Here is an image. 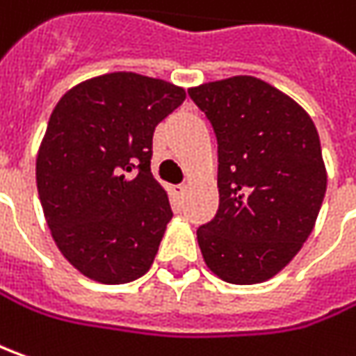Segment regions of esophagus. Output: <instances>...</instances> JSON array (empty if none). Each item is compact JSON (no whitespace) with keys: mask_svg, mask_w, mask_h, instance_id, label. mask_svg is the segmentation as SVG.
<instances>
[{"mask_svg":"<svg viewBox=\"0 0 356 356\" xmlns=\"http://www.w3.org/2000/svg\"><path fill=\"white\" fill-rule=\"evenodd\" d=\"M185 191H187L185 185H175V187H173V193H175L177 197H183V195H185Z\"/></svg>","mask_w":356,"mask_h":356,"instance_id":"obj_1","label":"esophagus"}]
</instances>
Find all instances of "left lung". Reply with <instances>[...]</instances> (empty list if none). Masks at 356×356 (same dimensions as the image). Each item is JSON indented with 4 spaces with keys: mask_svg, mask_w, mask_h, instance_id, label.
Wrapping results in <instances>:
<instances>
[{
    "mask_svg": "<svg viewBox=\"0 0 356 356\" xmlns=\"http://www.w3.org/2000/svg\"><path fill=\"white\" fill-rule=\"evenodd\" d=\"M218 141V211L197 230L209 270L228 284H260L312 234L327 189L319 134L288 94L254 76L189 88Z\"/></svg>",
    "mask_w": 356,
    "mask_h": 356,
    "instance_id": "obj_1",
    "label": "left lung"
}]
</instances>
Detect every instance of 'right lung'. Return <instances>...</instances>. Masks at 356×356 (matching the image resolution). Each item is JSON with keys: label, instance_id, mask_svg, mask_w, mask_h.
I'll return each mask as SVG.
<instances>
[{"label": "right lung", "instance_id": "1", "mask_svg": "<svg viewBox=\"0 0 356 356\" xmlns=\"http://www.w3.org/2000/svg\"><path fill=\"white\" fill-rule=\"evenodd\" d=\"M185 90L136 72L72 86L55 106L37 154V191L58 250L100 284H128L154 264L171 220L152 175L155 126Z\"/></svg>", "mask_w": 356, "mask_h": 356}]
</instances>
